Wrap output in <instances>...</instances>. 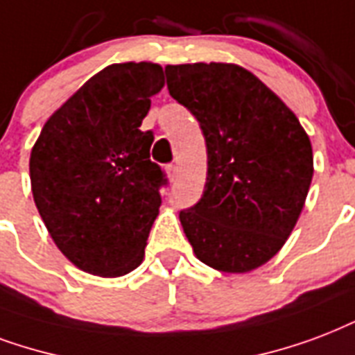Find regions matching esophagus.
Wrapping results in <instances>:
<instances>
[{"mask_svg":"<svg viewBox=\"0 0 355 355\" xmlns=\"http://www.w3.org/2000/svg\"><path fill=\"white\" fill-rule=\"evenodd\" d=\"M166 171H167V177H169L173 180V178H175L178 175V167L175 166V164H169V166L166 167Z\"/></svg>","mask_w":355,"mask_h":355,"instance_id":"obj_1","label":"esophagus"}]
</instances>
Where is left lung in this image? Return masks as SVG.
Listing matches in <instances>:
<instances>
[{
    "label": "left lung",
    "instance_id": "left-lung-1",
    "mask_svg": "<svg viewBox=\"0 0 355 355\" xmlns=\"http://www.w3.org/2000/svg\"><path fill=\"white\" fill-rule=\"evenodd\" d=\"M167 89L201 126L202 197L180 210L197 259L227 274L251 272L283 248L313 178L305 130L277 94L242 67L169 64Z\"/></svg>",
    "mask_w": 355,
    "mask_h": 355
}]
</instances>
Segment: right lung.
<instances>
[{
  "instance_id": "right-lung-1",
  "label": "right lung",
  "mask_w": 355,
  "mask_h": 355,
  "mask_svg": "<svg viewBox=\"0 0 355 355\" xmlns=\"http://www.w3.org/2000/svg\"><path fill=\"white\" fill-rule=\"evenodd\" d=\"M166 85L154 63H119L94 74L46 121L29 159L35 205L63 255L93 275L141 264L162 205L166 171L141 132Z\"/></svg>"
}]
</instances>
